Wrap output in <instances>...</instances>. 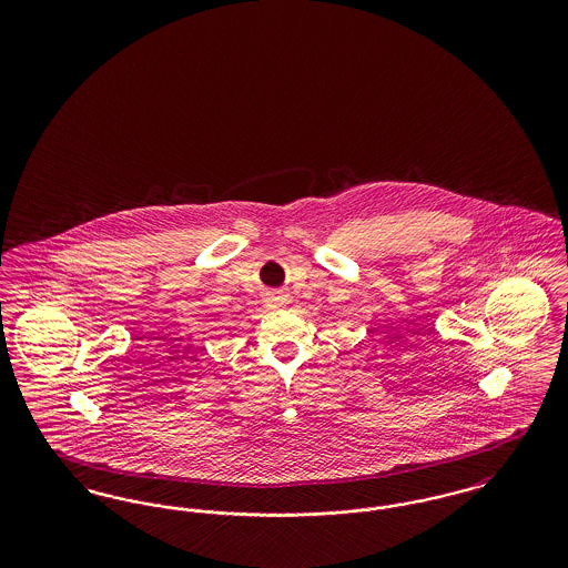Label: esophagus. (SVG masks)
<instances>
[{
    "instance_id": "1",
    "label": "esophagus",
    "mask_w": 568,
    "mask_h": 568,
    "mask_svg": "<svg viewBox=\"0 0 568 568\" xmlns=\"http://www.w3.org/2000/svg\"><path fill=\"white\" fill-rule=\"evenodd\" d=\"M266 304H268V308H283V306H287V297L281 296V294H276V296H271L266 300Z\"/></svg>"
}]
</instances>
